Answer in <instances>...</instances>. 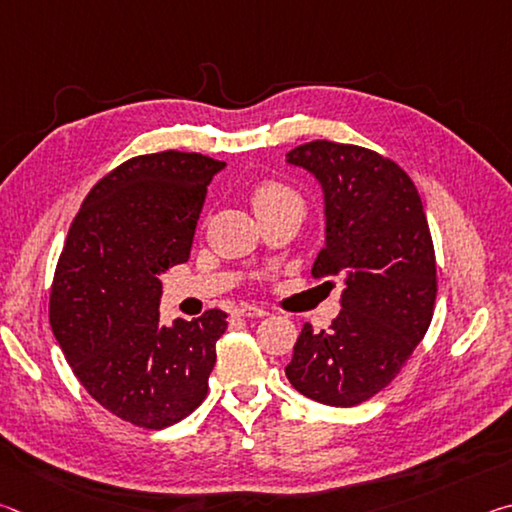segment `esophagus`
<instances>
[{"label": "esophagus", "instance_id": "obj_1", "mask_svg": "<svg viewBox=\"0 0 512 512\" xmlns=\"http://www.w3.org/2000/svg\"><path fill=\"white\" fill-rule=\"evenodd\" d=\"M266 314L268 311L257 305H241L235 309V316H244V318H264Z\"/></svg>", "mask_w": 512, "mask_h": 512}]
</instances>
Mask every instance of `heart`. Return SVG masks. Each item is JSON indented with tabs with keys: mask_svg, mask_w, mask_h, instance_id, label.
I'll return each mask as SVG.
<instances>
[{
	"mask_svg": "<svg viewBox=\"0 0 512 512\" xmlns=\"http://www.w3.org/2000/svg\"><path fill=\"white\" fill-rule=\"evenodd\" d=\"M250 203H253L255 212H262L266 207H277L284 203H300V196L293 192L280 180H259L253 187H250Z\"/></svg>",
	"mask_w": 512,
	"mask_h": 512,
	"instance_id": "obj_1",
	"label": "heart"
}]
</instances>
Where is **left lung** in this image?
<instances>
[{
	"instance_id": "left-lung-1",
	"label": "left lung",
	"mask_w": 512,
	"mask_h": 512,
	"mask_svg": "<svg viewBox=\"0 0 512 512\" xmlns=\"http://www.w3.org/2000/svg\"><path fill=\"white\" fill-rule=\"evenodd\" d=\"M287 162L325 194L311 275H341L345 289L329 329L302 327L284 372L311 400L357 406L391 384L429 329L438 282L427 216L406 171L363 146L316 140Z\"/></svg>"
}]
</instances>
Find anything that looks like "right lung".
<instances>
[{"label":"right lung","mask_w":512,"mask_h":512,"mask_svg":"<svg viewBox=\"0 0 512 512\" xmlns=\"http://www.w3.org/2000/svg\"><path fill=\"white\" fill-rule=\"evenodd\" d=\"M225 167L201 153L137 155L85 196L60 253L49 320L103 409L144 429L187 418L207 395L221 309L160 323V275L189 259L207 185Z\"/></svg>","instance_id":"right-lung-1"}]
</instances>
